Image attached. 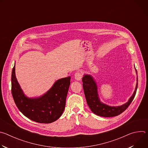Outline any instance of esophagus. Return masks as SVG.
<instances>
[{
  "label": "esophagus",
  "mask_w": 148,
  "mask_h": 148,
  "mask_svg": "<svg viewBox=\"0 0 148 148\" xmlns=\"http://www.w3.org/2000/svg\"><path fill=\"white\" fill-rule=\"evenodd\" d=\"M82 74L81 73H79V72H77L75 74V75H74V78L75 79V80L77 81H80L81 79V78H82Z\"/></svg>",
  "instance_id": "obj_1"
}]
</instances>
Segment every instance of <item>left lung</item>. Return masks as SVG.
I'll use <instances>...</instances> for the list:
<instances>
[{
  "instance_id": "1",
  "label": "left lung",
  "mask_w": 148,
  "mask_h": 148,
  "mask_svg": "<svg viewBox=\"0 0 148 148\" xmlns=\"http://www.w3.org/2000/svg\"><path fill=\"white\" fill-rule=\"evenodd\" d=\"M137 74V70H136ZM82 86L84 94L88 107L91 111L95 114L103 117H112L117 116L122 113L133 101L138 88V78L136 77V85L132 95L128 101L120 106L112 107L102 103L99 98L98 93L97 84L93 77L89 74H84L82 77Z\"/></svg>"
}]
</instances>
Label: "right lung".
I'll return each instance as SVG.
<instances>
[{
    "label": "right lung",
    "instance_id": "obj_1",
    "mask_svg": "<svg viewBox=\"0 0 148 148\" xmlns=\"http://www.w3.org/2000/svg\"><path fill=\"white\" fill-rule=\"evenodd\" d=\"M70 79V77L59 79L43 95L29 98L17 80L14 64L11 78L12 96L17 107L25 116L38 123H51L57 120L64 110Z\"/></svg>",
    "mask_w": 148,
    "mask_h": 148
}]
</instances>
